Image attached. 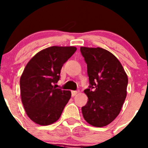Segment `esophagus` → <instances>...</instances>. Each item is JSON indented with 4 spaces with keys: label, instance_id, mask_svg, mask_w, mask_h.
<instances>
[{
    "label": "esophagus",
    "instance_id": "34e87169",
    "mask_svg": "<svg viewBox=\"0 0 148 148\" xmlns=\"http://www.w3.org/2000/svg\"><path fill=\"white\" fill-rule=\"evenodd\" d=\"M79 92V90H71V95L72 96H74L76 94H77L78 92Z\"/></svg>",
    "mask_w": 148,
    "mask_h": 148
}]
</instances>
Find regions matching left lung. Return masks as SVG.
Returning a JSON list of instances; mask_svg holds the SVG:
<instances>
[{"label": "left lung", "instance_id": "1", "mask_svg": "<svg viewBox=\"0 0 148 148\" xmlns=\"http://www.w3.org/2000/svg\"><path fill=\"white\" fill-rule=\"evenodd\" d=\"M87 64L89 86L84 90L86 105L82 107L84 118L88 124L103 127L119 115L126 97L128 77L113 54L101 48L81 47Z\"/></svg>", "mask_w": 148, "mask_h": 148}]
</instances>
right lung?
<instances>
[{
	"label": "right lung",
	"instance_id": "obj_1",
	"mask_svg": "<svg viewBox=\"0 0 148 148\" xmlns=\"http://www.w3.org/2000/svg\"><path fill=\"white\" fill-rule=\"evenodd\" d=\"M77 50L73 46H52L38 52L27 63L20 78L21 98L34 122L46 126L60 117L71 93L56 88L60 71Z\"/></svg>",
	"mask_w": 148,
	"mask_h": 148
}]
</instances>
